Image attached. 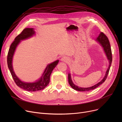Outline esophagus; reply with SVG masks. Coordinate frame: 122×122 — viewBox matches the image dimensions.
Returning a JSON list of instances; mask_svg holds the SVG:
<instances>
[{"instance_id":"obj_1","label":"esophagus","mask_w":122,"mask_h":122,"mask_svg":"<svg viewBox=\"0 0 122 122\" xmlns=\"http://www.w3.org/2000/svg\"><path fill=\"white\" fill-rule=\"evenodd\" d=\"M61 61H62V62H64L68 63L69 61V58H68L67 57L64 56V57H62V58L61 59Z\"/></svg>"}]
</instances>
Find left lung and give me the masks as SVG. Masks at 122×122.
Returning <instances> with one entry per match:
<instances>
[{
	"instance_id": "1",
	"label": "left lung",
	"mask_w": 122,
	"mask_h": 122,
	"mask_svg": "<svg viewBox=\"0 0 122 122\" xmlns=\"http://www.w3.org/2000/svg\"><path fill=\"white\" fill-rule=\"evenodd\" d=\"M95 40L100 44V46H101L102 47H103L104 52L107 56V59L109 61L108 68L106 72L105 73V75L104 76V78H103V79H102L100 82L97 83V84H96L92 86L89 87H80V86L79 87L78 86L75 85L73 83V82L72 81L71 74L69 73L68 74L69 84H70V86H71L73 89H75V90H76V91H80V92H87V91H92V89H94L95 88L98 87V86H99L100 85H101L102 84V83H103L107 77V76L108 75L109 71V70H110V68L112 61V51H111L110 42H109V41L108 37L106 36V35L104 33H102V32H100L98 36L97 37V38H96Z\"/></svg>"
}]
</instances>
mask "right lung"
<instances>
[{
	"label": "right lung",
	"mask_w": 122,
	"mask_h": 122,
	"mask_svg": "<svg viewBox=\"0 0 122 122\" xmlns=\"http://www.w3.org/2000/svg\"><path fill=\"white\" fill-rule=\"evenodd\" d=\"M35 35V31L33 28H25L15 38L9 48L7 55V64L12 78L16 84L19 87L29 92H36L43 89L49 84L50 76L53 70L58 64L59 60L49 64L45 69L41 77L34 82H26L22 81L16 75L12 66V60L16 49L21 41L30 38Z\"/></svg>",
	"instance_id": "right-lung-1"
}]
</instances>
